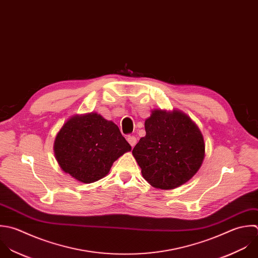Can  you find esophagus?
Masks as SVG:
<instances>
[{
  "label": "esophagus",
  "instance_id": "obj_1",
  "mask_svg": "<svg viewBox=\"0 0 258 258\" xmlns=\"http://www.w3.org/2000/svg\"><path fill=\"white\" fill-rule=\"evenodd\" d=\"M127 142H128V144H130L132 147H135L136 144H137V139H136V137H134V136H130V137H127Z\"/></svg>",
  "mask_w": 258,
  "mask_h": 258
}]
</instances>
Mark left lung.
<instances>
[{
  "instance_id": "obj_1",
  "label": "left lung",
  "mask_w": 258,
  "mask_h": 258,
  "mask_svg": "<svg viewBox=\"0 0 258 258\" xmlns=\"http://www.w3.org/2000/svg\"><path fill=\"white\" fill-rule=\"evenodd\" d=\"M146 137L133 150L143 177L155 188L169 190L188 182L200 169L205 145L198 126L180 111H153Z\"/></svg>"
}]
</instances>
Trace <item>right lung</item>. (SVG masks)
<instances>
[{"mask_svg":"<svg viewBox=\"0 0 258 258\" xmlns=\"http://www.w3.org/2000/svg\"><path fill=\"white\" fill-rule=\"evenodd\" d=\"M131 150L117 125L97 113L68 119L54 143L61 169L87 184L106 176L113 162Z\"/></svg>","mask_w":258,"mask_h":258,"instance_id":"right-lung-1","label":"right lung"}]
</instances>
